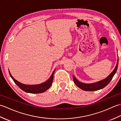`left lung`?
<instances>
[{"mask_svg":"<svg viewBox=\"0 0 121 121\" xmlns=\"http://www.w3.org/2000/svg\"><path fill=\"white\" fill-rule=\"evenodd\" d=\"M118 62H119V59H117V65L115 66L114 70L110 74V75L107 77L106 78H105L103 80L100 81L99 82H96L95 83L92 84H85L81 83L79 82L78 80H77L76 78L73 75V81L75 83L76 85L79 88L82 89L83 91H98V90L102 89L106 87L110 81L112 80L113 77L114 75V74L116 73L117 69L118 66Z\"/></svg>","mask_w":121,"mask_h":121,"instance_id":"obj_1","label":"left lung"}]
</instances>
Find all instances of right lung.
Masks as SVG:
<instances>
[{"mask_svg":"<svg viewBox=\"0 0 121 121\" xmlns=\"http://www.w3.org/2000/svg\"><path fill=\"white\" fill-rule=\"evenodd\" d=\"M55 72V71H53V73L51 74L50 78H49L47 81H46L44 83L38 85H25L20 83L17 81L16 79H15L13 77L11 73H10V75L11 78H12L14 82V83L17 85V86L19 87L20 89H21L22 91H23L26 92L31 94H38L42 93L46 91L48 89H49L51 86L53 81V74Z\"/></svg>","mask_w":121,"mask_h":121,"instance_id":"right-lung-1","label":"right lung"}]
</instances>
